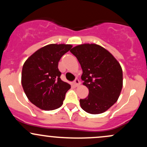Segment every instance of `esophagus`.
Listing matches in <instances>:
<instances>
[{
  "instance_id": "esophagus-1",
  "label": "esophagus",
  "mask_w": 147,
  "mask_h": 147,
  "mask_svg": "<svg viewBox=\"0 0 147 147\" xmlns=\"http://www.w3.org/2000/svg\"><path fill=\"white\" fill-rule=\"evenodd\" d=\"M74 84H75V86L76 87L79 86L80 85V82H79L78 79H76L74 81Z\"/></svg>"
}]
</instances>
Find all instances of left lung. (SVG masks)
Masks as SVG:
<instances>
[{"label": "left lung", "mask_w": 147, "mask_h": 147, "mask_svg": "<svg viewBox=\"0 0 147 147\" xmlns=\"http://www.w3.org/2000/svg\"><path fill=\"white\" fill-rule=\"evenodd\" d=\"M70 52L80 63L83 85L89 90L86 98L79 100L81 107L90 114L105 112L120 95L123 86L120 64L111 52L95 43L77 45Z\"/></svg>", "instance_id": "8db88e82"}]
</instances>
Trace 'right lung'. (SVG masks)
<instances>
[{
	"mask_svg": "<svg viewBox=\"0 0 147 147\" xmlns=\"http://www.w3.org/2000/svg\"><path fill=\"white\" fill-rule=\"evenodd\" d=\"M72 47L70 44H49L38 49L23 64L21 84L28 99L45 111L58 109L63 104L70 85L60 78L58 63Z\"/></svg>",
	"mask_w": 147,
	"mask_h": 147,
	"instance_id": "add662e5",
	"label": "right lung"
}]
</instances>
